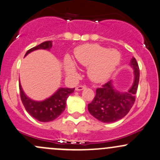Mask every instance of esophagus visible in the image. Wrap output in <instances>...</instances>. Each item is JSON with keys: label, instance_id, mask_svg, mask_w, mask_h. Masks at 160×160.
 <instances>
[{"label": "esophagus", "instance_id": "1", "mask_svg": "<svg viewBox=\"0 0 160 160\" xmlns=\"http://www.w3.org/2000/svg\"><path fill=\"white\" fill-rule=\"evenodd\" d=\"M87 88V86L83 85V86H78L77 87H76V90L77 91H80V90H84V89Z\"/></svg>", "mask_w": 160, "mask_h": 160}]
</instances>
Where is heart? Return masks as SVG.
Segmentation results:
<instances>
[{
	"instance_id": "obj_1",
	"label": "heart",
	"mask_w": 160,
	"mask_h": 160,
	"mask_svg": "<svg viewBox=\"0 0 160 160\" xmlns=\"http://www.w3.org/2000/svg\"><path fill=\"white\" fill-rule=\"evenodd\" d=\"M75 58L83 66L89 67L88 76L97 83L108 80L120 64L121 54L116 49L103 48L97 44H87L80 47L75 51ZM64 69L67 74H77L74 62L70 58L64 60Z\"/></svg>"
}]
</instances>
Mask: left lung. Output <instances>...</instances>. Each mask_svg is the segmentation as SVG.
I'll use <instances>...</instances> for the list:
<instances>
[{
    "label": "left lung",
    "mask_w": 160,
    "mask_h": 160,
    "mask_svg": "<svg viewBox=\"0 0 160 160\" xmlns=\"http://www.w3.org/2000/svg\"><path fill=\"white\" fill-rule=\"evenodd\" d=\"M129 65L134 70V81L128 91L120 92L114 89L112 80L96 90L93 101L88 104V110L98 120L107 123L116 122L123 118L132 108L139 80V69L134 58Z\"/></svg>",
    "instance_id": "left-lung-1"
}]
</instances>
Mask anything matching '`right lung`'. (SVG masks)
<instances>
[{
	"instance_id": "1",
	"label": "right lung",
	"mask_w": 160,
	"mask_h": 160,
	"mask_svg": "<svg viewBox=\"0 0 160 160\" xmlns=\"http://www.w3.org/2000/svg\"><path fill=\"white\" fill-rule=\"evenodd\" d=\"M52 47V41H45L38 46L27 51L25 56L36 50H48ZM24 56V57H25ZM20 94L27 112L33 118L40 122H50L57 119L66 107L67 97L70 95L75 88H59L51 97L43 101H35L30 99L23 92L21 83H19Z\"/></svg>"
}]
</instances>
